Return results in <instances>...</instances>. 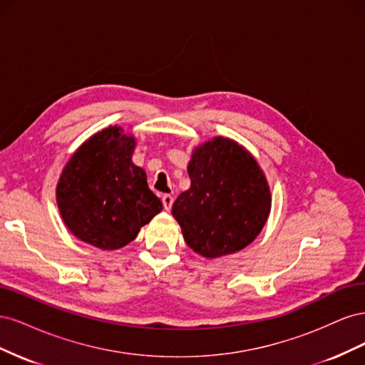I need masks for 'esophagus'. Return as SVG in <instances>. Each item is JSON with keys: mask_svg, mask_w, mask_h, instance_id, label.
<instances>
[{"mask_svg": "<svg viewBox=\"0 0 365 365\" xmlns=\"http://www.w3.org/2000/svg\"><path fill=\"white\" fill-rule=\"evenodd\" d=\"M161 201H163L164 210H168V212H169V210L172 208V204H173V196L172 195H163Z\"/></svg>", "mask_w": 365, "mask_h": 365, "instance_id": "obj_1", "label": "esophagus"}]
</instances>
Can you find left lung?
Masks as SVG:
<instances>
[{
	"mask_svg": "<svg viewBox=\"0 0 365 365\" xmlns=\"http://www.w3.org/2000/svg\"><path fill=\"white\" fill-rule=\"evenodd\" d=\"M190 189L172 207L185 244L207 259L244 250L259 236L271 210L267 178L236 141L215 137L189 163Z\"/></svg>",
	"mask_w": 365,
	"mask_h": 365,
	"instance_id": "8db88e82",
	"label": "left lung"
}]
</instances>
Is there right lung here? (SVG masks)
Segmentation results:
<instances>
[{
    "label": "right lung",
    "mask_w": 365,
    "mask_h": 365,
    "mask_svg": "<svg viewBox=\"0 0 365 365\" xmlns=\"http://www.w3.org/2000/svg\"><path fill=\"white\" fill-rule=\"evenodd\" d=\"M135 138L109 126L88 138L65 165L56 201L71 233L101 250H118L163 210L146 173L132 163Z\"/></svg>",
    "instance_id": "right-lung-1"
}]
</instances>
